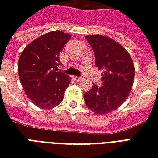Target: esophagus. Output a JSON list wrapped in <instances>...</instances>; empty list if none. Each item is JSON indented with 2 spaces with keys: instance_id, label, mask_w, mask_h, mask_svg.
<instances>
[{
  "instance_id": "obj_1",
  "label": "esophagus",
  "mask_w": 158,
  "mask_h": 158,
  "mask_svg": "<svg viewBox=\"0 0 158 158\" xmlns=\"http://www.w3.org/2000/svg\"><path fill=\"white\" fill-rule=\"evenodd\" d=\"M72 78L73 79H74L75 81H80V80H82L83 79L82 77H78V76H73Z\"/></svg>"
}]
</instances>
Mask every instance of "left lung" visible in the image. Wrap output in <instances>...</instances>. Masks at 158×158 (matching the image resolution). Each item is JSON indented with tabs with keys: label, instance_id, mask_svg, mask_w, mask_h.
Instances as JSON below:
<instances>
[{
	"label": "left lung",
	"instance_id": "1",
	"mask_svg": "<svg viewBox=\"0 0 158 158\" xmlns=\"http://www.w3.org/2000/svg\"><path fill=\"white\" fill-rule=\"evenodd\" d=\"M85 39L94 51L96 66L102 70V83L101 86L93 84L84 99L90 111L104 115L127 99L134 83L135 67L129 52L113 39L101 35H87Z\"/></svg>",
	"mask_w": 158,
	"mask_h": 158
}]
</instances>
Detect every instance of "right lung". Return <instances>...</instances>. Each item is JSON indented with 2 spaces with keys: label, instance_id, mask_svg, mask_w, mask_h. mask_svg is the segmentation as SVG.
I'll return each mask as SVG.
<instances>
[{
  "label": "right lung",
  "instance_id": "add662e5",
  "mask_svg": "<svg viewBox=\"0 0 158 158\" xmlns=\"http://www.w3.org/2000/svg\"><path fill=\"white\" fill-rule=\"evenodd\" d=\"M71 38L60 30L40 36L23 51L18 63L19 79L26 95L41 109L62 102L71 78L59 72V54Z\"/></svg>",
  "mask_w": 158,
  "mask_h": 158
}]
</instances>
